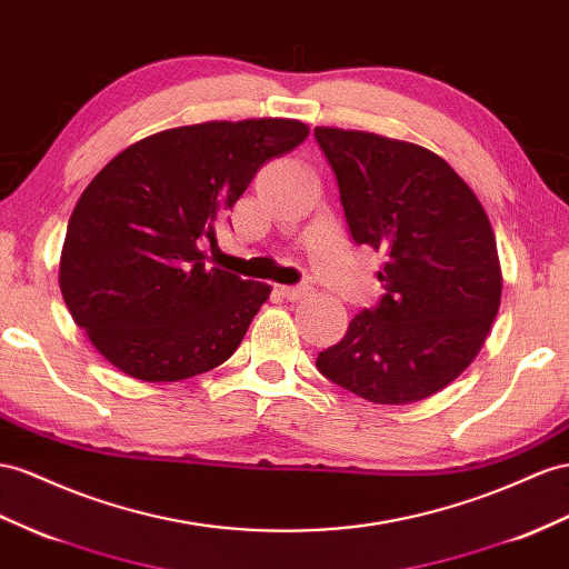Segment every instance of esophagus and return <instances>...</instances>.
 <instances>
[{
	"label": "esophagus",
	"mask_w": 569,
	"mask_h": 569,
	"mask_svg": "<svg viewBox=\"0 0 569 569\" xmlns=\"http://www.w3.org/2000/svg\"><path fill=\"white\" fill-rule=\"evenodd\" d=\"M279 290H281V296L286 300H293L296 302V300H302L305 296H308L310 288H305V286H281Z\"/></svg>",
	"instance_id": "obj_1"
}]
</instances>
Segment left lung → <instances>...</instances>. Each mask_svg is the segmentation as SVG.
I'll list each match as a JSON object with an SVG mask.
<instances>
[{
	"mask_svg": "<svg viewBox=\"0 0 569 569\" xmlns=\"http://www.w3.org/2000/svg\"><path fill=\"white\" fill-rule=\"evenodd\" d=\"M356 244L387 257L385 296L317 356L327 380L372 403L432 397L471 366L500 308L486 209L447 160L409 141L317 127Z\"/></svg>",
	"mask_w": 569,
	"mask_h": 569,
	"instance_id": "8db88e82",
	"label": "left lung"
}]
</instances>
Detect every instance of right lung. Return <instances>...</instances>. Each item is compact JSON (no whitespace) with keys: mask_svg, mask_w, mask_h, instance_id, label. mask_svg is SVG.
<instances>
[{"mask_svg":"<svg viewBox=\"0 0 569 569\" xmlns=\"http://www.w3.org/2000/svg\"><path fill=\"white\" fill-rule=\"evenodd\" d=\"M308 132L281 118L174 127L96 174L69 218L60 288L100 356L134 380L178 382L238 351L271 288L207 269L199 242Z\"/></svg>","mask_w":569,"mask_h":569,"instance_id":"1","label":"right lung"}]
</instances>
